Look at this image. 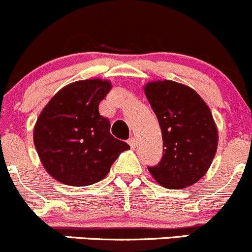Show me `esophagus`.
<instances>
[{
    "label": "esophagus",
    "mask_w": 252,
    "mask_h": 252,
    "mask_svg": "<svg viewBox=\"0 0 252 252\" xmlns=\"http://www.w3.org/2000/svg\"><path fill=\"white\" fill-rule=\"evenodd\" d=\"M128 144L130 145L131 149H135V146H136V144H135V139H134V138H130V139H129V140H128Z\"/></svg>",
    "instance_id": "1"
}]
</instances>
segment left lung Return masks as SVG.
<instances>
[{"label":"left lung","mask_w":252,"mask_h":252,"mask_svg":"<svg viewBox=\"0 0 252 252\" xmlns=\"http://www.w3.org/2000/svg\"><path fill=\"white\" fill-rule=\"evenodd\" d=\"M145 95L158 119L163 155L147 169L167 189H183L196 183L210 168L218 134L210 108L189 86L171 80L152 81Z\"/></svg>","instance_id":"left-lung-1"}]
</instances>
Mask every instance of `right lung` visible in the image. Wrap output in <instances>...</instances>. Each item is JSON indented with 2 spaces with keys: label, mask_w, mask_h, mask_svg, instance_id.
Wrapping results in <instances>:
<instances>
[{
  "label": "right lung",
  "mask_w": 252,
  "mask_h": 252,
  "mask_svg": "<svg viewBox=\"0 0 252 252\" xmlns=\"http://www.w3.org/2000/svg\"><path fill=\"white\" fill-rule=\"evenodd\" d=\"M110 90L107 80L75 81L58 91L40 113L34 144L45 169L58 182L73 187L95 184L130 149L112 135L110 121L98 112Z\"/></svg>",
  "instance_id": "1"
}]
</instances>
